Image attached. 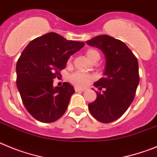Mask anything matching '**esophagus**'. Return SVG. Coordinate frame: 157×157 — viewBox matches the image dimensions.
<instances>
[{
	"label": "esophagus",
	"instance_id": "1",
	"mask_svg": "<svg viewBox=\"0 0 157 157\" xmlns=\"http://www.w3.org/2000/svg\"><path fill=\"white\" fill-rule=\"evenodd\" d=\"M75 91H84V88H80V87H75Z\"/></svg>",
	"mask_w": 157,
	"mask_h": 157
}]
</instances>
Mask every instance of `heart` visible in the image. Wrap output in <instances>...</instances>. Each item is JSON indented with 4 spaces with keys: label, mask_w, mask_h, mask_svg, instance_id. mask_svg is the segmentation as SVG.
I'll return each instance as SVG.
<instances>
[{
    "label": "heart",
    "mask_w": 157,
    "mask_h": 157,
    "mask_svg": "<svg viewBox=\"0 0 157 157\" xmlns=\"http://www.w3.org/2000/svg\"><path fill=\"white\" fill-rule=\"evenodd\" d=\"M86 56L91 62H97L100 59V54L94 49H89L86 52ZM69 80L72 84L77 87H83L87 86L93 80V77L88 73L77 71L72 73L69 77Z\"/></svg>",
    "instance_id": "obj_1"
}]
</instances>
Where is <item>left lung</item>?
Masks as SVG:
<instances>
[{"instance_id": "obj_1", "label": "left lung", "mask_w": 157, "mask_h": 157, "mask_svg": "<svg viewBox=\"0 0 157 157\" xmlns=\"http://www.w3.org/2000/svg\"><path fill=\"white\" fill-rule=\"evenodd\" d=\"M104 53V77L95 82V101L88 104V109L97 121L111 123L126 112L139 83L138 59L125 44L108 35H100L86 41Z\"/></svg>"}]
</instances>
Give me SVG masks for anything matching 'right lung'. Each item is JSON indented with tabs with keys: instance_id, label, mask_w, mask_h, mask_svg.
<instances>
[{
	"instance_id": "1",
	"label": "right lung",
	"mask_w": 157,
	"mask_h": 157,
	"mask_svg": "<svg viewBox=\"0 0 157 157\" xmlns=\"http://www.w3.org/2000/svg\"><path fill=\"white\" fill-rule=\"evenodd\" d=\"M84 46L52 32L31 40L22 52L16 64L17 87L24 106L38 121L55 122L65 113L74 87L67 82L54 87L53 80Z\"/></svg>"
}]
</instances>
